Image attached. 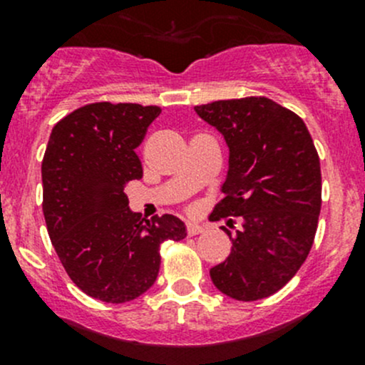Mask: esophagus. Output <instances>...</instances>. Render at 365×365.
<instances>
[{"instance_id": "34e87169", "label": "esophagus", "mask_w": 365, "mask_h": 365, "mask_svg": "<svg viewBox=\"0 0 365 365\" xmlns=\"http://www.w3.org/2000/svg\"><path fill=\"white\" fill-rule=\"evenodd\" d=\"M203 231H205V226H201V224H197V222L187 224V235H189V237L200 235V233H203Z\"/></svg>"}]
</instances>
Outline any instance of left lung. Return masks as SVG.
I'll return each instance as SVG.
<instances>
[{
	"mask_svg": "<svg viewBox=\"0 0 365 365\" xmlns=\"http://www.w3.org/2000/svg\"><path fill=\"white\" fill-rule=\"evenodd\" d=\"M194 111L230 148L213 219H242L237 237L222 227L233 247L210 277L235 300L274 295L302 267L318 227L322 169L311 134L300 116L267 97L217 101Z\"/></svg>",
	"mask_w": 365,
	"mask_h": 365,
	"instance_id": "1",
	"label": "left lung"
}]
</instances>
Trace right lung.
Segmentation results:
<instances>
[{
  "label": "right lung",
  "mask_w": 365,
  "mask_h": 365,
  "mask_svg": "<svg viewBox=\"0 0 365 365\" xmlns=\"http://www.w3.org/2000/svg\"><path fill=\"white\" fill-rule=\"evenodd\" d=\"M159 114L157 106H83L54 125L42 160V210L53 247L73 284L108 304L152 288L162 242L187 237L178 217L141 219L123 192L143 176L135 148Z\"/></svg>",
  "instance_id": "1"
}]
</instances>
